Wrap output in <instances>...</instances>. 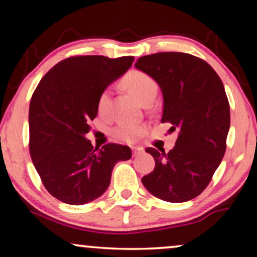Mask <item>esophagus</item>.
Returning <instances> with one entry per match:
<instances>
[{"label": "esophagus", "instance_id": "obj_1", "mask_svg": "<svg viewBox=\"0 0 257 257\" xmlns=\"http://www.w3.org/2000/svg\"><path fill=\"white\" fill-rule=\"evenodd\" d=\"M143 153V149H139V147H132V156L138 157Z\"/></svg>", "mask_w": 257, "mask_h": 257}]
</instances>
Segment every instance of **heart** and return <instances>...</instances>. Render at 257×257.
<instances>
[{
  "instance_id": "b5f03b06",
  "label": "heart",
  "mask_w": 257,
  "mask_h": 257,
  "mask_svg": "<svg viewBox=\"0 0 257 257\" xmlns=\"http://www.w3.org/2000/svg\"><path fill=\"white\" fill-rule=\"evenodd\" d=\"M121 85L142 104L146 103L147 100L154 99L158 90L156 80L150 75L139 71V70L130 71L122 78ZM108 99H110V92H108V90H105L101 92L99 99H98V111H99V113H105L107 111ZM145 131L146 130L144 125L122 124L114 130V135L120 140L131 143L144 136Z\"/></svg>"
}]
</instances>
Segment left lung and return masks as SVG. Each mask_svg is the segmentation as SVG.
<instances>
[{
  "instance_id": "8db88e82",
  "label": "left lung",
  "mask_w": 257,
  "mask_h": 257,
  "mask_svg": "<svg viewBox=\"0 0 257 257\" xmlns=\"http://www.w3.org/2000/svg\"><path fill=\"white\" fill-rule=\"evenodd\" d=\"M135 65L160 86L161 122L179 131L170 152L146 149L156 167L142 179L143 185L164 201L194 199L208 186L226 152L230 111L223 84L208 63L185 52L147 55Z\"/></svg>"
}]
</instances>
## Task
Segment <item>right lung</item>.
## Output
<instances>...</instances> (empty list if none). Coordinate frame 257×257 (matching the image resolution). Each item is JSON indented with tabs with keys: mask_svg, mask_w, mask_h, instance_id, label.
Returning a JSON list of instances; mask_svg holds the SVG:
<instances>
[{
	"mask_svg": "<svg viewBox=\"0 0 257 257\" xmlns=\"http://www.w3.org/2000/svg\"><path fill=\"white\" fill-rule=\"evenodd\" d=\"M133 56H73L45 73L29 106V151L44 187L59 201L84 205L106 191L118 161L132 156L128 146L94 149L85 138L97 117L98 99L127 71Z\"/></svg>",
	"mask_w": 257,
	"mask_h": 257,
	"instance_id": "obj_1",
	"label": "right lung"
}]
</instances>
